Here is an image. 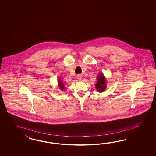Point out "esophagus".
<instances>
[{
	"mask_svg": "<svg viewBox=\"0 0 156 156\" xmlns=\"http://www.w3.org/2000/svg\"><path fill=\"white\" fill-rule=\"evenodd\" d=\"M76 77H77V79H78L79 80H82V76L80 75V74H78V76H76Z\"/></svg>",
	"mask_w": 156,
	"mask_h": 156,
	"instance_id": "1",
	"label": "esophagus"
}]
</instances>
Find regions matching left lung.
<instances>
[{"instance_id": "obj_1", "label": "left lung", "mask_w": 156, "mask_h": 156, "mask_svg": "<svg viewBox=\"0 0 156 156\" xmlns=\"http://www.w3.org/2000/svg\"><path fill=\"white\" fill-rule=\"evenodd\" d=\"M97 82L95 85L96 89L99 93L104 92V91L106 90L107 87V82L104 74L102 72H99L97 76Z\"/></svg>"}]
</instances>
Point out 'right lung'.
I'll return each instance as SVG.
<instances>
[{
    "label": "right lung",
    "mask_w": 156,
    "mask_h": 156,
    "mask_svg": "<svg viewBox=\"0 0 156 156\" xmlns=\"http://www.w3.org/2000/svg\"><path fill=\"white\" fill-rule=\"evenodd\" d=\"M58 86L59 89H60L61 91H63L66 89V87L64 85V83H63L61 78H59L58 80Z\"/></svg>",
    "instance_id": "right-lung-1"
}]
</instances>
